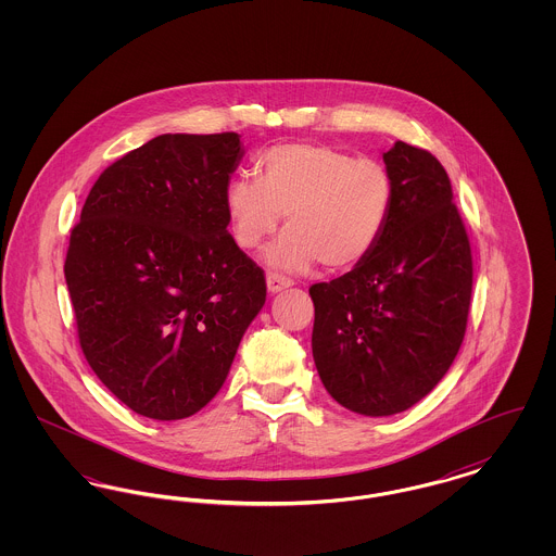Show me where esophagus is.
<instances>
[{
	"instance_id": "esophagus-1",
	"label": "esophagus",
	"mask_w": 556,
	"mask_h": 556,
	"mask_svg": "<svg viewBox=\"0 0 556 556\" xmlns=\"http://www.w3.org/2000/svg\"><path fill=\"white\" fill-rule=\"evenodd\" d=\"M291 286H293V281H291L290 277L281 275V273H275V270H270V273L266 275V288H268L270 293H277V291L291 288Z\"/></svg>"
}]
</instances>
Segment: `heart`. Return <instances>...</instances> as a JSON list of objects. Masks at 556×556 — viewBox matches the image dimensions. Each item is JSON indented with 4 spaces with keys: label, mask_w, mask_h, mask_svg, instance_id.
<instances>
[{
    "label": "heart",
    "mask_w": 556,
    "mask_h": 556,
    "mask_svg": "<svg viewBox=\"0 0 556 556\" xmlns=\"http://www.w3.org/2000/svg\"><path fill=\"white\" fill-rule=\"evenodd\" d=\"M256 168L258 179L238 177L225 191L239 248H258L286 212L288 231L266 252L270 265L304 270L318 261L342 273L369 258L394 208V179L381 162L327 143H286Z\"/></svg>",
    "instance_id": "1"
}]
</instances>
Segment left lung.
Listing matches in <instances>:
<instances>
[{"mask_svg":"<svg viewBox=\"0 0 556 556\" xmlns=\"http://www.w3.org/2000/svg\"><path fill=\"white\" fill-rule=\"evenodd\" d=\"M383 162L394 208L377 248L308 290L320 381L367 417L402 413L438 386L463 344L473 291L471 243L440 160L396 141Z\"/></svg>","mask_w":556,"mask_h":556,"instance_id":"1","label":"left lung"}]
</instances>
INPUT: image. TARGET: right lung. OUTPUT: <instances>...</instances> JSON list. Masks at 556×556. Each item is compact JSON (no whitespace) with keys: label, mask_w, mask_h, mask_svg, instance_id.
<instances>
[{"label":"right lung","mask_w":556,"mask_h":556,"mask_svg":"<svg viewBox=\"0 0 556 556\" xmlns=\"http://www.w3.org/2000/svg\"><path fill=\"white\" fill-rule=\"evenodd\" d=\"M238 132L159 135L112 162L71 231L64 277L80 350L137 415L186 419L227 379L266 300L227 231Z\"/></svg>","instance_id":"right-lung-1"}]
</instances>
